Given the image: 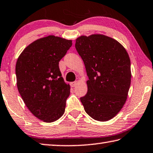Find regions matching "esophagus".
Here are the masks:
<instances>
[{
    "mask_svg": "<svg viewBox=\"0 0 153 153\" xmlns=\"http://www.w3.org/2000/svg\"><path fill=\"white\" fill-rule=\"evenodd\" d=\"M76 85H77V82L76 81L71 82V86H72V87H75Z\"/></svg>",
    "mask_w": 153,
    "mask_h": 153,
    "instance_id": "esophagus-1",
    "label": "esophagus"
}]
</instances>
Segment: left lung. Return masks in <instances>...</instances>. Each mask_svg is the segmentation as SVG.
Listing matches in <instances>:
<instances>
[{"label":"left lung","mask_w":153,"mask_h":153,"mask_svg":"<svg viewBox=\"0 0 153 153\" xmlns=\"http://www.w3.org/2000/svg\"><path fill=\"white\" fill-rule=\"evenodd\" d=\"M75 48L88 77L87 93L80 99L85 111L96 120H111L125 103L130 88L127 52L116 40L102 34L79 37Z\"/></svg>","instance_id":"8db88e82"}]
</instances>
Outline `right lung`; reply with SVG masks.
<instances>
[{
	"instance_id": "add662e5",
	"label": "right lung",
	"mask_w": 153,
	"mask_h": 153,
	"mask_svg": "<svg viewBox=\"0 0 153 153\" xmlns=\"http://www.w3.org/2000/svg\"><path fill=\"white\" fill-rule=\"evenodd\" d=\"M72 45L71 40L51 35L31 43L17 60L19 93L29 111L44 122L55 121L65 112L70 86L59 64Z\"/></svg>"
}]
</instances>
